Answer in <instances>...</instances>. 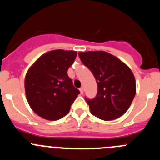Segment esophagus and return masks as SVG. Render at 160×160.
Listing matches in <instances>:
<instances>
[{
  "label": "esophagus",
  "instance_id": "1",
  "mask_svg": "<svg viewBox=\"0 0 160 160\" xmlns=\"http://www.w3.org/2000/svg\"><path fill=\"white\" fill-rule=\"evenodd\" d=\"M79 90H80V93H81V94H83V92H84V89H83V87H81V88L79 89Z\"/></svg>",
  "mask_w": 160,
  "mask_h": 160
}]
</instances>
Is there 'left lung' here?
Wrapping results in <instances>:
<instances>
[{"label":"left lung","mask_w":160,"mask_h":160,"mask_svg":"<svg viewBox=\"0 0 160 160\" xmlns=\"http://www.w3.org/2000/svg\"><path fill=\"white\" fill-rule=\"evenodd\" d=\"M78 56L92 72L98 84L96 97L86 98L90 113L105 121L122 116L136 93L135 76L131 69L118 58L105 51L79 52Z\"/></svg>","instance_id":"1"}]
</instances>
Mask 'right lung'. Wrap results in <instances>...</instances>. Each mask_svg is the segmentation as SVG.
I'll list each match as a JSON object with an SVG mask.
<instances>
[{
  "label": "right lung",
  "mask_w": 160,
  "mask_h": 160,
  "mask_svg": "<svg viewBox=\"0 0 160 160\" xmlns=\"http://www.w3.org/2000/svg\"><path fill=\"white\" fill-rule=\"evenodd\" d=\"M76 56V51L55 49L42 55L28 70L25 95L32 111L42 118L54 121L66 116L80 94L67 74Z\"/></svg>",
  "instance_id": "obj_1"
}]
</instances>
